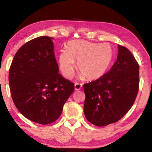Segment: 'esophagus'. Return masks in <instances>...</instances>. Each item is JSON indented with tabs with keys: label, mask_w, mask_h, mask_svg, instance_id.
<instances>
[{
	"label": "esophagus",
	"mask_w": 152,
	"mask_h": 152,
	"mask_svg": "<svg viewBox=\"0 0 152 152\" xmlns=\"http://www.w3.org/2000/svg\"><path fill=\"white\" fill-rule=\"evenodd\" d=\"M74 88H75L76 91H79V90H80L82 88V84L76 82V83L74 84Z\"/></svg>",
	"instance_id": "obj_1"
}]
</instances>
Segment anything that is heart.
<instances>
[{
  "mask_svg": "<svg viewBox=\"0 0 152 152\" xmlns=\"http://www.w3.org/2000/svg\"><path fill=\"white\" fill-rule=\"evenodd\" d=\"M113 49L108 43H95L85 40H72L67 43L66 50L58 56L59 66L67 78L73 76L75 61L78 71L88 80L101 78L111 63Z\"/></svg>",
  "mask_w": 152,
  "mask_h": 152,
  "instance_id": "obj_1",
  "label": "heart"
}]
</instances>
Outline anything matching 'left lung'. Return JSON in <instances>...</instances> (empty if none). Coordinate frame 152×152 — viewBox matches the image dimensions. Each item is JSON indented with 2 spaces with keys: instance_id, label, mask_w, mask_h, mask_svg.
Listing matches in <instances>:
<instances>
[{
  "instance_id": "8db88e82",
  "label": "left lung",
  "mask_w": 152,
  "mask_h": 152,
  "mask_svg": "<svg viewBox=\"0 0 152 152\" xmlns=\"http://www.w3.org/2000/svg\"><path fill=\"white\" fill-rule=\"evenodd\" d=\"M139 70L132 52L118 45L117 61L110 70L96 80L84 84V113L90 123L103 127L124 117L138 93Z\"/></svg>"
}]
</instances>
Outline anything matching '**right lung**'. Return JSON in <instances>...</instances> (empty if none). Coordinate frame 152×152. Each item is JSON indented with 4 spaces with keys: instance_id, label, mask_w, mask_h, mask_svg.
Returning <instances> with one entry per match:
<instances>
[{
    "instance_id": "right-lung-1",
    "label": "right lung",
    "mask_w": 152,
    "mask_h": 152,
    "mask_svg": "<svg viewBox=\"0 0 152 152\" xmlns=\"http://www.w3.org/2000/svg\"><path fill=\"white\" fill-rule=\"evenodd\" d=\"M52 37L42 36L20 47L9 69L12 101L27 119L42 125L54 122L74 91V84L58 73Z\"/></svg>"
}]
</instances>
